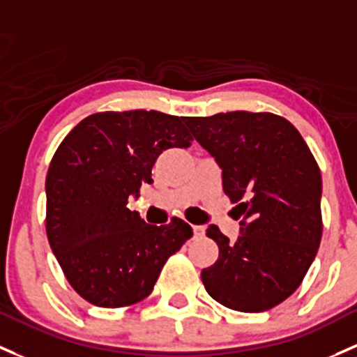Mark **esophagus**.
I'll list each match as a JSON object with an SVG mask.
<instances>
[{
	"mask_svg": "<svg viewBox=\"0 0 357 357\" xmlns=\"http://www.w3.org/2000/svg\"><path fill=\"white\" fill-rule=\"evenodd\" d=\"M193 234H195V238H204V236H205V227L193 226Z\"/></svg>",
	"mask_w": 357,
	"mask_h": 357,
	"instance_id": "esophagus-1",
	"label": "esophagus"
}]
</instances>
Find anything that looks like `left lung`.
<instances>
[{"label": "left lung", "instance_id": "left-lung-1", "mask_svg": "<svg viewBox=\"0 0 357 357\" xmlns=\"http://www.w3.org/2000/svg\"><path fill=\"white\" fill-rule=\"evenodd\" d=\"M198 144L222 169V188L241 217L229 243L217 226L207 236L219 258L202 270L217 303L260 313L301 286L321 241V174L301 133L272 112L232 111L186 118Z\"/></svg>", "mask_w": 357, "mask_h": 357}]
</instances>
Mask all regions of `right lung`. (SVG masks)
Listing matches in <instances>:
<instances>
[{"instance_id":"obj_1","label":"right lung","mask_w":357,"mask_h":357,"mask_svg":"<svg viewBox=\"0 0 357 357\" xmlns=\"http://www.w3.org/2000/svg\"><path fill=\"white\" fill-rule=\"evenodd\" d=\"M186 118L159 111H104L59 144L46 176V234L70 286L100 307H125L152 292L164 264L193 236L172 217L145 224L126 207L164 150L188 149Z\"/></svg>"}]
</instances>
